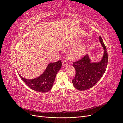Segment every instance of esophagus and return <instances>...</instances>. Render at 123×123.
I'll list each match as a JSON object with an SVG mask.
<instances>
[{"label":"esophagus","mask_w":123,"mask_h":123,"mask_svg":"<svg viewBox=\"0 0 123 123\" xmlns=\"http://www.w3.org/2000/svg\"><path fill=\"white\" fill-rule=\"evenodd\" d=\"M62 64L63 66H67V65H68V62H67L66 61H65V60H64V61H62Z\"/></svg>","instance_id":"obj_1"}]
</instances>
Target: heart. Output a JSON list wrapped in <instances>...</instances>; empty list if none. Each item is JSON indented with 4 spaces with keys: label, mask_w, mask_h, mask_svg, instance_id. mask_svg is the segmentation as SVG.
I'll return each instance as SVG.
<instances>
[{
    "label": "heart",
    "mask_w": 123,
    "mask_h": 123,
    "mask_svg": "<svg viewBox=\"0 0 123 123\" xmlns=\"http://www.w3.org/2000/svg\"><path fill=\"white\" fill-rule=\"evenodd\" d=\"M80 43V40H75L72 43L73 46H77ZM86 47L85 44H80L70 52L69 56L71 59H77L80 58L84 54Z\"/></svg>",
    "instance_id": "obj_1"
}]
</instances>
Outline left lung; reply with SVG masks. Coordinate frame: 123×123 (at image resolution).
<instances>
[{
    "label": "left lung",
    "mask_w": 123,
    "mask_h": 123,
    "mask_svg": "<svg viewBox=\"0 0 123 123\" xmlns=\"http://www.w3.org/2000/svg\"><path fill=\"white\" fill-rule=\"evenodd\" d=\"M99 40L104 49L102 58L99 62H92L87 54L80 60L74 62L75 76L72 80L74 87L78 90L84 91L93 87L105 72L108 64V53L101 37Z\"/></svg>",
    "instance_id": "obj_1"
}]
</instances>
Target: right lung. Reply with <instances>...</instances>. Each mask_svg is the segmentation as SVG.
Wrapping results in <instances>:
<instances>
[{
	"instance_id": "right-lung-1",
	"label": "right lung",
	"mask_w": 123,
	"mask_h": 123,
	"mask_svg": "<svg viewBox=\"0 0 123 123\" xmlns=\"http://www.w3.org/2000/svg\"><path fill=\"white\" fill-rule=\"evenodd\" d=\"M62 62L59 61L48 65L44 71L38 77L33 79H27L19 75L21 80L32 90L39 92H47L53 87L56 75L62 67Z\"/></svg>"
}]
</instances>
